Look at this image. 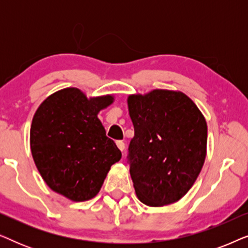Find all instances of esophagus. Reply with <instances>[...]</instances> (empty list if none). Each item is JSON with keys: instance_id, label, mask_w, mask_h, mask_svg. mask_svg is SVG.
<instances>
[{"instance_id": "1", "label": "esophagus", "mask_w": 248, "mask_h": 248, "mask_svg": "<svg viewBox=\"0 0 248 248\" xmlns=\"http://www.w3.org/2000/svg\"><path fill=\"white\" fill-rule=\"evenodd\" d=\"M116 144H117L118 149H120L122 152H124V150H125V143H124V142L123 141H117Z\"/></svg>"}]
</instances>
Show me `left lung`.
<instances>
[{"label":"left lung","mask_w":248,"mask_h":248,"mask_svg":"<svg viewBox=\"0 0 248 248\" xmlns=\"http://www.w3.org/2000/svg\"><path fill=\"white\" fill-rule=\"evenodd\" d=\"M127 106L134 126L127 158L138 199L149 206L177 202L204 164V116L181 91L155 89L130 94Z\"/></svg>","instance_id":"left-lung-1"}]
</instances>
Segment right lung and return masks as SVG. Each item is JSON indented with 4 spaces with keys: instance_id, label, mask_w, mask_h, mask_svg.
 <instances>
[{
    "instance_id": "add662e5",
    "label": "right lung",
    "mask_w": 248,
    "mask_h": 248,
    "mask_svg": "<svg viewBox=\"0 0 248 248\" xmlns=\"http://www.w3.org/2000/svg\"><path fill=\"white\" fill-rule=\"evenodd\" d=\"M113 101L111 94L87 98L78 88H65L47 97L33 115L30 149L36 167L49 188L71 201L94 198L122 158L98 118Z\"/></svg>"
}]
</instances>
